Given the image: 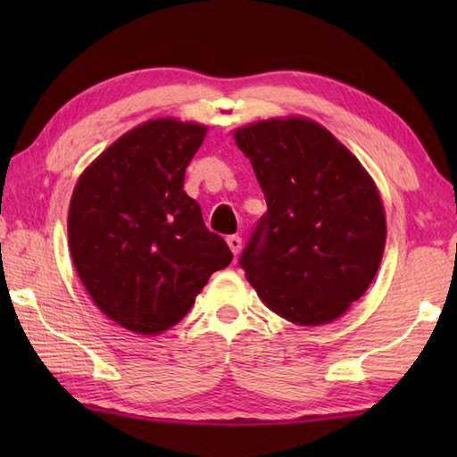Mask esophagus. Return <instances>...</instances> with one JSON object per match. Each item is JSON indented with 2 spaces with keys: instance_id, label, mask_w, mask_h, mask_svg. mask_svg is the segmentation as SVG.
Returning a JSON list of instances; mask_svg holds the SVG:
<instances>
[{
  "instance_id": "esophagus-1",
  "label": "esophagus",
  "mask_w": 457,
  "mask_h": 457,
  "mask_svg": "<svg viewBox=\"0 0 457 457\" xmlns=\"http://www.w3.org/2000/svg\"><path fill=\"white\" fill-rule=\"evenodd\" d=\"M228 247L231 249V253L237 255L241 251V237L239 236H228Z\"/></svg>"
}]
</instances>
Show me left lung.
<instances>
[{
  "label": "left lung",
  "instance_id": "obj_1",
  "mask_svg": "<svg viewBox=\"0 0 457 457\" xmlns=\"http://www.w3.org/2000/svg\"><path fill=\"white\" fill-rule=\"evenodd\" d=\"M265 194L239 263L261 303L296 326H322L365 295L386 220L371 174L324 125L285 115L234 131Z\"/></svg>",
  "mask_w": 457,
  "mask_h": 457
}]
</instances>
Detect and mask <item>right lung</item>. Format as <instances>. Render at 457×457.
<instances>
[{
	"mask_svg": "<svg viewBox=\"0 0 457 457\" xmlns=\"http://www.w3.org/2000/svg\"><path fill=\"white\" fill-rule=\"evenodd\" d=\"M206 133L196 121L149 120L76 180L68 208L74 269L94 304L133 334L177 326L212 273L234 259L182 188Z\"/></svg>",
	"mask_w": 457,
	"mask_h": 457,
	"instance_id": "obj_1",
	"label": "right lung"
}]
</instances>
